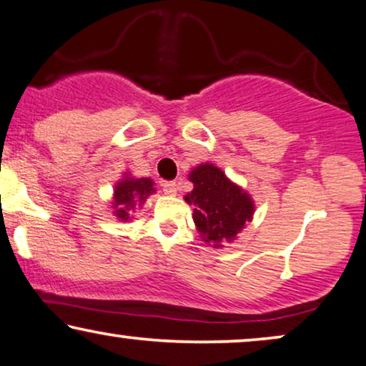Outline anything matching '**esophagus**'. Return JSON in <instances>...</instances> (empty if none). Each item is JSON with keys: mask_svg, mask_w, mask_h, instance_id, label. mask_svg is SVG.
I'll use <instances>...</instances> for the list:
<instances>
[{"mask_svg": "<svg viewBox=\"0 0 366 366\" xmlns=\"http://www.w3.org/2000/svg\"><path fill=\"white\" fill-rule=\"evenodd\" d=\"M163 192L164 194H169V197H174L178 192V183L177 182H167L163 183Z\"/></svg>", "mask_w": 366, "mask_h": 366, "instance_id": "obj_1", "label": "esophagus"}]
</instances>
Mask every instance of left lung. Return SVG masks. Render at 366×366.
Instances as JSON below:
<instances>
[{"label":"left lung","mask_w":366,"mask_h":366,"mask_svg":"<svg viewBox=\"0 0 366 366\" xmlns=\"http://www.w3.org/2000/svg\"><path fill=\"white\" fill-rule=\"evenodd\" d=\"M189 182L193 189L184 199L194 207L193 222L203 242L213 248L233 243L247 222H252V197L212 163L198 164L189 173Z\"/></svg>","instance_id":"obj_1"}]
</instances>
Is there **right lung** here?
<instances>
[{
  "instance_id": "obj_1",
  "label": "right lung",
  "mask_w": 366,
  "mask_h": 366,
  "mask_svg": "<svg viewBox=\"0 0 366 366\" xmlns=\"http://www.w3.org/2000/svg\"><path fill=\"white\" fill-rule=\"evenodd\" d=\"M153 179L133 178L124 173V178L117 183L113 193V214L119 222H129L133 213L147 202L149 194L157 192L153 187Z\"/></svg>"
}]
</instances>
